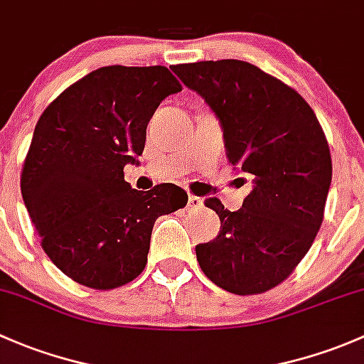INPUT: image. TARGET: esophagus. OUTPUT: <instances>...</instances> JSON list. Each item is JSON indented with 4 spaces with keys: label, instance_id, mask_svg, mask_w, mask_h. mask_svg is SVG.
Wrapping results in <instances>:
<instances>
[{
    "label": "esophagus",
    "instance_id": "34e87169",
    "mask_svg": "<svg viewBox=\"0 0 364 364\" xmlns=\"http://www.w3.org/2000/svg\"><path fill=\"white\" fill-rule=\"evenodd\" d=\"M189 207L193 210L203 207V200L200 196H189Z\"/></svg>",
    "mask_w": 364,
    "mask_h": 364
}]
</instances>
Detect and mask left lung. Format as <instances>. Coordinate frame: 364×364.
Wrapping results in <instances>:
<instances>
[{
	"label": "left lung",
	"mask_w": 364,
	"mask_h": 364,
	"mask_svg": "<svg viewBox=\"0 0 364 364\" xmlns=\"http://www.w3.org/2000/svg\"><path fill=\"white\" fill-rule=\"evenodd\" d=\"M219 119L230 163L252 178L242 208L217 198L220 231L196 245L205 275L233 294H259L293 273L317 237L331 156L316 114L294 89L238 59L171 68Z\"/></svg>",
	"instance_id": "1"
}]
</instances>
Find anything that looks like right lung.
Returning <instances> with one entry per match:
<instances>
[{
	"mask_svg": "<svg viewBox=\"0 0 364 364\" xmlns=\"http://www.w3.org/2000/svg\"><path fill=\"white\" fill-rule=\"evenodd\" d=\"M181 91L164 66H105L63 91L36 122L22 200L45 254L75 282L107 291L136 279L157 217L186 207L175 183L144 193L124 181L156 108Z\"/></svg>",
	"mask_w": 364,
	"mask_h": 364,
	"instance_id": "obj_1",
	"label": "right lung"
}]
</instances>
